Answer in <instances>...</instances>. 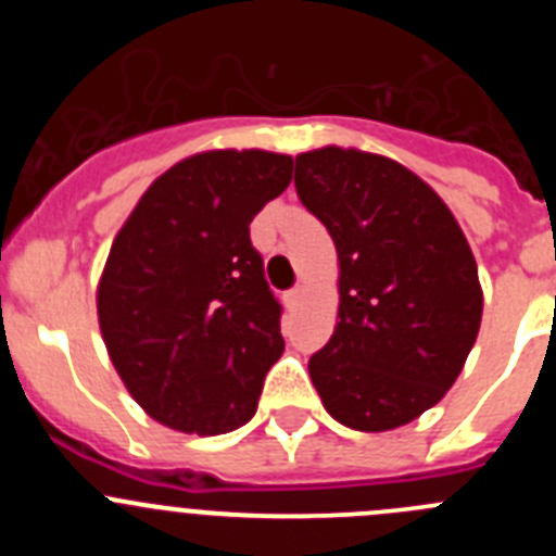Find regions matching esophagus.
<instances>
[{
    "mask_svg": "<svg viewBox=\"0 0 556 556\" xmlns=\"http://www.w3.org/2000/svg\"><path fill=\"white\" fill-rule=\"evenodd\" d=\"M283 301H287V306H289V308H294V306H298V303L303 301V287H294V289H289V292H287V298H283Z\"/></svg>",
    "mask_w": 556,
    "mask_h": 556,
    "instance_id": "1",
    "label": "esophagus"
}]
</instances>
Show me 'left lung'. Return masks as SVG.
I'll return each instance as SVG.
<instances>
[{"label":"left lung","instance_id":"left-lung-1","mask_svg":"<svg viewBox=\"0 0 556 556\" xmlns=\"http://www.w3.org/2000/svg\"><path fill=\"white\" fill-rule=\"evenodd\" d=\"M294 189L337 244L339 312L308 376L333 420L390 431L443 401L481 326V283L448 205L397 161L323 147Z\"/></svg>","mask_w":556,"mask_h":556}]
</instances>
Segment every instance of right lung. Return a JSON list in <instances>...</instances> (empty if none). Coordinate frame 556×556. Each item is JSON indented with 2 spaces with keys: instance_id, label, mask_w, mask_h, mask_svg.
Instances as JSON below:
<instances>
[{
  "instance_id": "add662e5",
  "label": "right lung",
  "mask_w": 556,
  "mask_h": 556,
  "mask_svg": "<svg viewBox=\"0 0 556 556\" xmlns=\"http://www.w3.org/2000/svg\"><path fill=\"white\" fill-rule=\"evenodd\" d=\"M289 180L281 152H198L152 180L113 239L100 331L152 420L211 437L255 415L283 337L250 223Z\"/></svg>"
}]
</instances>
